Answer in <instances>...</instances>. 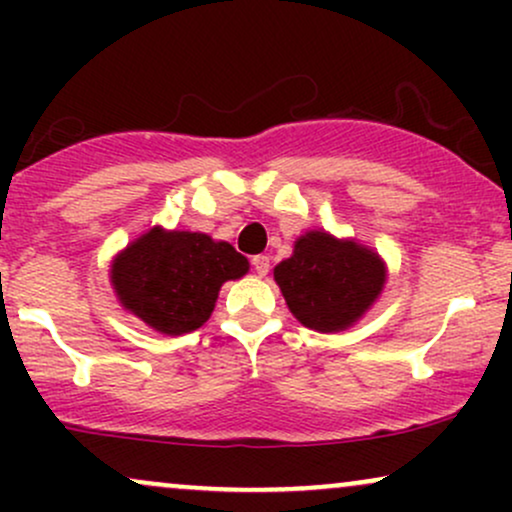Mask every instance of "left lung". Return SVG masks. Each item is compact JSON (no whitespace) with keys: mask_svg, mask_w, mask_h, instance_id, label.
I'll use <instances>...</instances> for the list:
<instances>
[{"mask_svg":"<svg viewBox=\"0 0 512 512\" xmlns=\"http://www.w3.org/2000/svg\"><path fill=\"white\" fill-rule=\"evenodd\" d=\"M248 272V257L226 240L154 226L113 257L110 286L127 313L151 330L180 337L209 320L226 281Z\"/></svg>","mask_w":512,"mask_h":512,"instance_id":"8db88e82","label":"left lung"}]
</instances>
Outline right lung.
Returning a JSON list of instances; mask_svg holds the SVG:
<instances>
[{
    "instance_id": "1",
    "label": "right lung",
    "mask_w": 512,
    "mask_h": 512,
    "mask_svg": "<svg viewBox=\"0 0 512 512\" xmlns=\"http://www.w3.org/2000/svg\"><path fill=\"white\" fill-rule=\"evenodd\" d=\"M286 305L315 332H342L373 308L387 284L378 252L325 228L305 231L289 260L274 267Z\"/></svg>"
}]
</instances>
